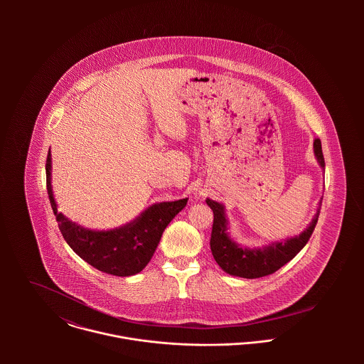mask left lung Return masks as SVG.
<instances>
[{
	"mask_svg": "<svg viewBox=\"0 0 364 364\" xmlns=\"http://www.w3.org/2000/svg\"><path fill=\"white\" fill-rule=\"evenodd\" d=\"M314 153L319 165L323 168L325 159L319 139H315L314 141ZM206 203L214 214L210 238L211 254L224 272L244 279H257L272 274L276 270H279L283 264H286L289 260L293 259L309 242L321 210V208H318L310 227L299 237L282 242H273L269 247L257 250L242 248L238 247L234 241H231V238L227 234V220L224 215V208L220 203L210 199L206 200Z\"/></svg>",
	"mask_w": 364,
	"mask_h": 364,
	"instance_id": "left-lung-1",
	"label": "left lung"
}]
</instances>
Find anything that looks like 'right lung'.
I'll return each mask as SVG.
<instances>
[{
  "label": "right lung",
  "instance_id": "add662e5",
  "mask_svg": "<svg viewBox=\"0 0 364 364\" xmlns=\"http://www.w3.org/2000/svg\"><path fill=\"white\" fill-rule=\"evenodd\" d=\"M50 151L46 159V185L58 228L71 250L95 269L113 276H132L151 260L164 230L186 206L188 199L162 202L147 208L133 223L110 231H92L57 213L50 183Z\"/></svg>",
  "mask_w": 364,
  "mask_h": 364
}]
</instances>
